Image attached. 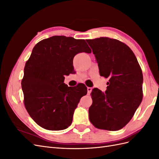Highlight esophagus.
<instances>
[{
    "mask_svg": "<svg viewBox=\"0 0 159 159\" xmlns=\"http://www.w3.org/2000/svg\"><path fill=\"white\" fill-rule=\"evenodd\" d=\"M91 91H92V88L88 87V94H90V93H91Z\"/></svg>",
    "mask_w": 159,
    "mask_h": 159,
    "instance_id": "1",
    "label": "esophagus"
}]
</instances>
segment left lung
I'll use <instances>...</instances> for the list:
<instances>
[{
    "mask_svg": "<svg viewBox=\"0 0 159 159\" xmlns=\"http://www.w3.org/2000/svg\"><path fill=\"white\" fill-rule=\"evenodd\" d=\"M86 41L100 75L109 78L105 93L98 88L91 91L89 120L98 129L117 131L130 121L142 102L141 68L133 51L121 42L106 37Z\"/></svg>",
    "mask_w": 159,
    "mask_h": 159,
    "instance_id": "8db88e82",
    "label": "left lung"
}]
</instances>
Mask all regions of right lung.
Returning a JSON list of instances; mask_svg holds the SVG:
<instances>
[{
  "label": "right lung",
  "mask_w": 159,
  "mask_h": 159,
  "mask_svg": "<svg viewBox=\"0 0 159 159\" xmlns=\"http://www.w3.org/2000/svg\"><path fill=\"white\" fill-rule=\"evenodd\" d=\"M81 52H91L85 40L64 36L46 38L34 47L22 89L28 113L42 128L60 131L70 126L80 99L87 94L84 84L68 87L64 83V75L74 70V56Z\"/></svg>",
  "instance_id": "obj_1"
}]
</instances>
